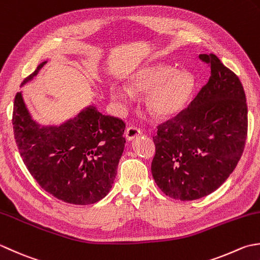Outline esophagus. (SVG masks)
I'll use <instances>...</instances> for the list:
<instances>
[{"label": "esophagus", "mask_w": 260, "mask_h": 260, "mask_svg": "<svg viewBox=\"0 0 260 260\" xmlns=\"http://www.w3.org/2000/svg\"><path fill=\"white\" fill-rule=\"evenodd\" d=\"M139 136H141V131L138 128H135V126H130V128L125 130V138L128 141L135 140L136 138H138Z\"/></svg>", "instance_id": "esophagus-1"}]
</instances>
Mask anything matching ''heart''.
Listing matches in <instances>:
<instances>
[{
    "mask_svg": "<svg viewBox=\"0 0 260 260\" xmlns=\"http://www.w3.org/2000/svg\"><path fill=\"white\" fill-rule=\"evenodd\" d=\"M126 84H109V94L113 102L128 105L134 102L135 93H146L145 104L149 113L158 119H167L177 115L186 107L195 79L188 71H174L165 63H152L130 74Z\"/></svg>",
    "mask_w": 260,
    "mask_h": 260,
    "instance_id": "obj_1",
    "label": "heart"
}]
</instances>
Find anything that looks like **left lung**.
<instances>
[{
    "label": "left lung",
    "mask_w": 260,
    "mask_h": 260,
    "mask_svg": "<svg viewBox=\"0 0 260 260\" xmlns=\"http://www.w3.org/2000/svg\"><path fill=\"white\" fill-rule=\"evenodd\" d=\"M206 85L186 111L158 126L151 174L167 197L193 201L214 192L235 171L246 144L248 111L241 82L214 54Z\"/></svg>",
    "instance_id": "obj_1"
}]
</instances>
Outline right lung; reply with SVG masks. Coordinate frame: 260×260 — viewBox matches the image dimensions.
Instances as JSON below:
<instances>
[{
	"instance_id": "right-lung-1",
	"label": "right lung",
	"mask_w": 260,
	"mask_h": 260,
	"mask_svg": "<svg viewBox=\"0 0 260 260\" xmlns=\"http://www.w3.org/2000/svg\"><path fill=\"white\" fill-rule=\"evenodd\" d=\"M46 63L41 62L21 86ZM12 122L24 165L46 192L79 205L107 197L124 149L122 120L88 105L60 124H42L34 119L21 91L14 99Z\"/></svg>"
}]
</instances>
